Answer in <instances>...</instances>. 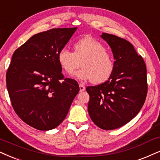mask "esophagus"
<instances>
[{
	"mask_svg": "<svg viewBox=\"0 0 160 160\" xmlns=\"http://www.w3.org/2000/svg\"><path fill=\"white\" fill-rule=\"evenodd\" d=\"M79 90L80 92H83L84 90H85V87H84L83 84H79Z\"/></svg>",
	"mask_w": 160,
	"mask_h": 160,
	"instance_id": "esophagus-1",
	"label": "esophagus"
}]
</instances>
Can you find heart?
Instances as JSON below:
<instances>
[{"label": "heart", "instance_id": "1", "mask_svg": "<svg viewBox=\"0 0 160 160\" xmlns=\"http://www.w3.org/2000/svg\"><path fill=\"white\" fill-rule=\"evenodd\" d=\"M72 49L73 52L62 48L57 54V61L67 74L73 73L79 62L82 68L75 75L79 81L91 80L93 84H101L113 73L115 67L113 56L96 39L85 37L75 42Z\"/></svg>", "mask_w": 160, "mask_h": 160}]
</instances>
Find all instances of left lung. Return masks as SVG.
I'll list each match as a JSON object with an SVG mask.
<instances>
[{
  "instance_id": "1",
  "label": "left lung",
  "mask_w": 160,
  "mask_h": 160,
  "mask_svg": "<svg viewBox=\"0 0 160 160\" xmlns=\"http://www.w3.org/2000/svg\"><path fill=\"white\" fill-rule=\"evenodd\" d=\"M115 60L108 80L88 87L90 119L103 130H114L131 121L140 111L147 96V70L142 56L125 39L103 32Z\"/></svg>"
}]
</instances>
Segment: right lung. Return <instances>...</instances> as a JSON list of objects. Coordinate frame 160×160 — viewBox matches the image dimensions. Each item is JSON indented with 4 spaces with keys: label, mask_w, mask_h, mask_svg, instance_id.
Wrapping results in <instances>:
<instances>
[{
    "label": "right lung",
    "mask_w": 160,
    "mask_h": 160,
    "mask_svg": "<svg viewBox=\"0 0 160 160\" xmlns=\"http://www.w3.org/2000/svg\"><path fill=\"white\" fill-rule=\"evenodd\" d=\"M77 27L56 28L32 35L15 51L7 72L12 105L25 123L40 131L64 121L79 92L76 81L64 78L57 61Z\"/></svg>",
    "instance_id": "add662e5"
}]
</instances>
